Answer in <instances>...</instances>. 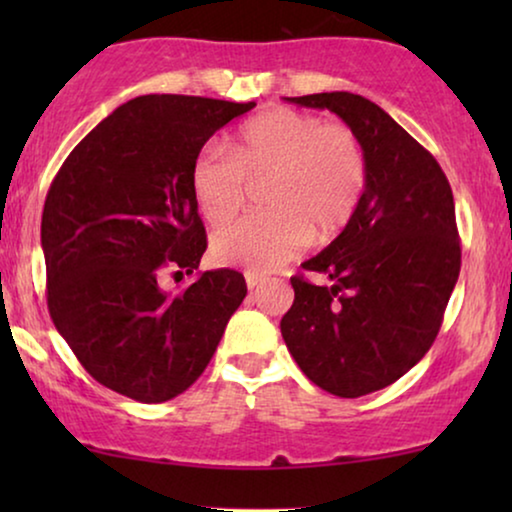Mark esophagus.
Listing matches in <instances>:
<instances>
[{
    "label": "esophagus",
    "mask_w": 512,
    "mask_h": 512,
    "mask_svg": "<svg viewBox=\"0 0 512 512\" xmlns=\"http://www.w3.org/2000/svg\"><path fill=\"white\" fill-rule=\"evenodd\" d=\"M244 279H247V286H249L251 291L258 289V286H261V284L265 282V279H263L261 275H256V272H251V270L244 272Z\"/></svg>",
    "instance_id": "1"
}]
</instances>
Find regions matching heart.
I'll return each mask as SVG.
<instances>
[{
	"mask_svg": "<svg viewBox=\"0 0 512 512\" xmlns=\"http://www.w3.org/2000/svg\"><path fill=\"white\" fill-rule=\"evenodd\" d=\"M368 160L345 123L296 109H272L244 123L228 158L202 151L191 165V193L209 226L240 212L247 184H261L263 214L216 230L212 258L265 275L289 263L307 240L331 242L349 226L366 191Z\"/></svg>",
	"mask_w": 512,
	"mask_h": 512,
	"instance_id": "heart-1",
	"label": "heart"
}]
</instances>
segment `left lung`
Wrapping results in <instances>:
<instances>
[{"label":"left lung","instance_id":"8db88e82","mask_svg":"<svg viewBox=\"0 0 512 512\" xmlns=\"http://www.w3.org/2000/svg\"><path fill=\"white\" fill-rule=\"evenodd\" d=\"M338 114L359 135L366 191L349 226L291 277L282 338L300 370L328 394L389 387L429 352L461 270L450 181L438 160L387 111L354 93L286 97Z\"/></svg>","mask_w":512,"mask_h":512}]
</instances>
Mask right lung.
I'll list each match as a JSON object with an SVG mask.
<instances>
[{
	"label": "right lung",
	"mask_w": 512,
	"mask_h": 512,
	"mask_svg": "<svg viewBox=\"0 0 512 512\" xmlns=\"http://www.w3.org/2000/svg\"><path fill=\"white\" fill-rule=\"evenodd\" d=\"M256 102L144 95L88 132L55 174L41 214L55 328L104 387L139 403L184 394L247 296L237 270L198 272L207 235L191 165ZM195 274L167 292L162 279Z\"/></svg>",
	"instance_id": "1"
}]
</instances>
